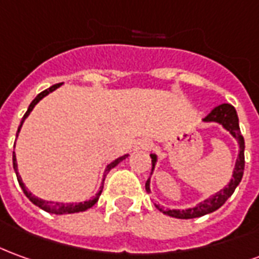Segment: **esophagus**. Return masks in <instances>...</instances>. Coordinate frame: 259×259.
<instances>
[{"mask_svg": "<svg viewBox=\"0 0 259 259\" xmlns=\"http://www.w3.org/2000/svg\"><path fill=\"white\" fill-rule=\"evenodd\" d=\"M139 147L143 148V150H148V148L151 147V144H150V142H147V140H143V142L139 143Z\"/></svg>", "mask_w": 259, "mask_h": 259, "instance_id": "1", "label": "esophagus"}]
</instances>
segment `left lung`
<instances>
[{
  "label": "left lung",
  "instance_id": "obj_1",
  "mask_svg": "<svg viewBox=\"0 0 259 259\" xmlns=\"http://www.w3.org/2000/svg\"><path fill=\"white\" fill-rule=\"evenodd\" d=\"M203 122H216V123L222 124L224 129L227 130L237 142H238V146H240V153H238V157H237L236 161V167H234V171H233V178L229 182V185H226L216 195H213L211 198L206 199L203 202H200L195 207H189V209H167L164 210L162 207H160L158 205H155V207L160 211H162L164 214H168L171 218L175 219H195L200 218V216H205V214H209L211 211L218 210L220 206L224 205V202L227 199L230 198L234 189L237 188V185L241 182V178H243L244 174V137L240 132V124H238V116H237V112L234 109V106L230 104H222L216 106L213 111L207 115V116L203 119ZM155 162H157V155L151 154V164H153V168H151V174L154 171ZM146 191L150 192V178L146 182Z\"/></svg>",
  "mask_w": 259,
  "mask_h": 259
}]
</instances>
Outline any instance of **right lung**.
Returning a JSON list of instances; mask_svg holds the SVG:
<instances>
[{
    "label": "right lung",
    "mask_w": 259,
    "mask_h": 259,
    "mask_svg": "<svg viewBox=\"0 0 259 259\" xmlns=\"http://www.w3.org/2000/svg\"><path fill=\"white\" fill-rule=\"evenodd\" d=\"M61 84H56V85H52L50 88H48V90H45L43 92H40L37 97H36L32 102H30V105H29L28 111H26V113L23 115L22 117V122H21V124H19V127H18V133H19V130H21V127H22V123L23 120L26 119V117L29 116V113L32 112V109L35 108V105L40 101V99H43L46 95H49L50 92H53L54 90H57L59 87H60ZM18 133H16V137H18ZM14 147H15V144H14ZM127 155L129 154H124L122 155V157H119V158H116L115 161H112L111 164H108V167H106V169H105V174H104V181H105V177H106V174L111 171L112 168H115L120 162V161H123L124 158H127ZM12 164H14V169H15L16 172V178H18V182H19V185H21V188H22L23 193L26 195V198L33 203V205H36L37 207H40V209H43L45 211H49V213H54V214H70V213H78V211H84L87 210V209H90V207H92V206L95 205L97 202H98L99 196H101V193H102V188H104V184H102V186L99 188L98 193L94 196L92 199H90V200H85V202H79V203H61V202H49V200H43V199L37 198V196H35V195H32V192H29L28 188L25 186V184L22 182V178L19 177V174H18V164H16V155H15V151H14V154H12Z\"/></svg>",
    "instance_id": "obj_1"
}]
</instances>
